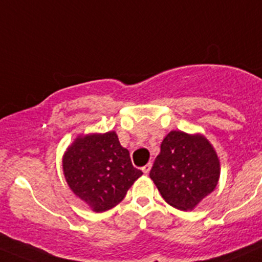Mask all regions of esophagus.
I'll use <instances>...</instances> for the list:
<instances>
[{"label": "esophagus", "mask_w": 262, "mask_h": 262, "mask_svg": "<svg viewBox=\"0 0 262 262\" xmlns=\"http://www.w3.org/2000/svg\"><path fill=\"white\" fill-rule=\"evenodd\" d=\"M150 168H151V163H148V164H145V166L143 167V172L145 173V175H148V173H149V171H150Z\"/></svg>", "instance_id": "34e87169"}]
</instances>
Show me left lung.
I'll return each mask as SVG.
<instances>
[{
    "label": "left lung",
    "instance_id": "1",
    "mask_svg": "<svg viewBox=\"0 0 262 262\" xmlns=\"http://www.w3.org/2000/svg\"><path fill=\"white\" fill-rule=\"evenodd\" d=\"M149 175L167 203L193 210L217 185L220 162L206 138L171 131Z\"/></svg>",
    "mask_w": 262,
    "mask_h": 262
}]
</instances>
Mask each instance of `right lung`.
<instances>
[{"label":"right lung","mask_w":262,"mask_h":262,"mask_svg":"<svg viewBox=\"0 0 262 262\" xmlns=\"http://www.w3.org/2000/svg\"><path fill=\"white\" fill-rule=\"evenodd\" d=\"M63 170L69 188L96 212L117 206L143 175L114 131L77 139L64 154Z\"/></svg>","instance_id":"1"}]
</instances>
